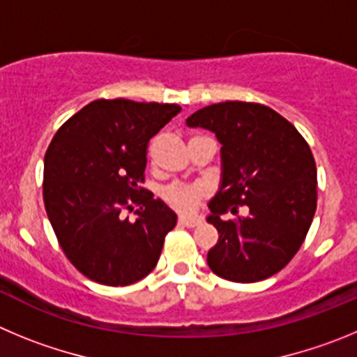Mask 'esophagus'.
I'll return each instance as SVG.
<instances>
[{"label":"esophagus","instance_id":"obj_1","mask_svg":"<svg viewBox=\"0 0 357 357\" xmlns=\"http://www.w3.org/2000/svg\"><path fill=\"white\" fill-rule=\"evenodd\" d=\"M202 220L197 217H179V220H178L179 226H186V227H195V226H199Z\"/></svg>","mask_w":357,"mask_h":357}]
</instances>
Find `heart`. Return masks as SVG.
<instances>
[{
    "instance_id": "1",
    "label": "heart",
    "mask_w": 357,
    "mask_h": 357,
    "mask_svg": "<svg viewBox=\"0 0 357 357\" xmlns=\"http://www.w3.org/2000/svg\"><path fill=\"white\" fill-rule=\"evenodd\" d=\"M162 195L172 210L188 215L197 208L199 201L206 195V188L202 185H171L167 186Z\"/></svg>"
}]
</instances>
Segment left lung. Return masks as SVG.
<instances>
[{
	"label": "left lung",
	"mask_w": 357,
	"mask_h": 357,
	"mask_svg": "<svg viewBox=\"0 0 357 357\" xmlns=\"http://www.w3.org/2000/svg\"><path fill=\"white\" fill-rule=\"evenodd\" d=\"M186 126L211 131L222 146L220 185L208 202L206 220L218 231L208 265L227 281L271 278L303 245L317 210L310 146L294 124L258 102L210 105L186 119ZM226 213L234 218L224 219Z\"/></svg>",
	"instance_id": "obj_1"
}]
</instances>
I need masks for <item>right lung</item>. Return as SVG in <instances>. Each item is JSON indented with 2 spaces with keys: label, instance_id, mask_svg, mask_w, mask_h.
<instances>
[{
  "label": "right lung",
  "instance_id": "obj_1",
  "mask_svg": "<svg viewBox=\"0 0 357 357\" xmlns=\"http://www.w3.org/2000/svg\"><path fill=\"white\" fill-rule=\"evenodd\" d=\"M179 105L98 99L63 123L44 156V206L70 263L89 279L126 287L158 263L178 215L151 192L139 194L149 140ZM139 202L137 218L124 209Z\"/></svg>",
  "mask_w": 357,
  "mask_h": 357
}]
</instances>
